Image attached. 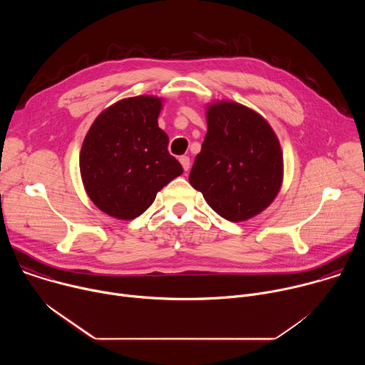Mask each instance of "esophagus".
Returning <instances> with one entry per match:
<instances>
[{
  "mask_svg": "<svg viewBox=\"0 0 365 365\" xmlns=\"http://www.w3.org/2000/svg\"><path fill=\"white\" fill-rule=\"evenodd\" d=\"M179 162H180V165H182L183 170H185V172H187V170H189V168H190V159L187 158V155H180Z\"/></svg>",
  "mask_w": 365,
  "mask_h": 365,
  "instance_id": "obj_1",
  "label": "esophagus"
}]
</instances>
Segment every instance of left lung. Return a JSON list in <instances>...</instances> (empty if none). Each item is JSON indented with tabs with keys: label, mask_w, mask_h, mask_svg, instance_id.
I'll list each match as a JSON object with an SVG mask.
<instances>
[{
	"label": "left lung",
	"mask_w": 365,
	"mask_h": 365,
	"mask_svg": "<svg viewBox=\"0 0 365 365\" xmlns=\"http://www.w3.org/2000/svg\"><path fill=\"white\" fill-rule=\"evenodd\" d=\"M207 133L189 175L190 185L222 218L241 222L277 196L283 154L270 124L231 101L206 108Z\"/></svg>",
	"instance_id": "left-lung-1"
}]
</instances>
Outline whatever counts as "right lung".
Returning a JSON list of instances; mask_svg holds the SVG:
<instances>
[{
    "instance_id": "right-lung-1",
    "label": "right lung",
    "mask_w": 365,
    "mask_h": 365,
    "mask_svg": "<svg viewBox=\"0 0 365 365\" xmlns=\"http://www.w3.org/2000/svg\"><path fill=\"white\" fill-rule=\"evenodd\" d=\"M160 110L158 96L121 99L96 117L83 140L79 168L85 190L110 217L137 218L183 173L159 128Z\"/></svg>"
}]
</instances>
